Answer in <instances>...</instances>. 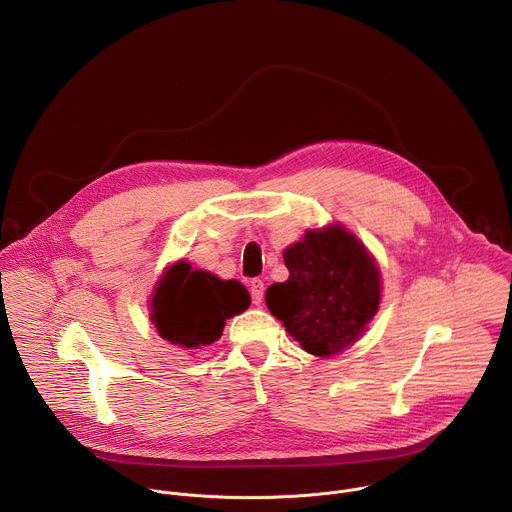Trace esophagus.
Masks as SVG:
<instances>
[{
	"instance_id": "obj_1",
	"label": "esophagus",
	"mask_w": 512,
	"mask_h": 512,
	"mask_svg": "<svg viewBox=\"0 0 512 512\" xmlns=\"http://www.w3.org/2000/svg\"><path fill=\"white\" fill-rule=\"evenodd\" d=\"M249 289H251V300H253V304H255V306H261L263 294H265V283H263L261 279H253Z\"/></svg>"
}]
</instances>
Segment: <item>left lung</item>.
<instances>
[{
    "label": "left lung",
    "mask_w": 512,
    "mask_h": 512,
    "mask_svg": "<svg viewBox=\"0 0 512 512\" xmlns=\"http://www.w3.org/2000/svg\"><path fill=\"white\" fill-rule=\"evenodd\" d=\"M289 277L267 287L265 304L314 356H332L367 330L381 304V271L342 225L306 231L283 253Z\"/></svg>",
    "instance_id": "8db88e82"
}]
</instances>
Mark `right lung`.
I'll use <instances>...</instances> for the list:
<instances>
[{"label":"right lung","instance_id":"right-lung-1","mask_svg":"<svg viewBox=\"0 0 512 512\" xmlns=\"http://www.w3.org/2000/svg\"><path fill=\"white\" fill-rule=\"evenodd\" d=\"M251 304L243 283L223 281L188 261L170 265L152 296V322L158 334L178 346L198 348L221 338L227 318Z\"/></svg>","mask_w":512,"mask_h":512}]
</instances>
